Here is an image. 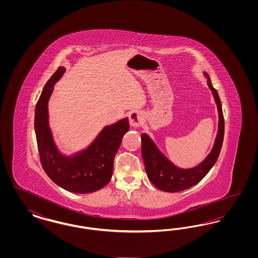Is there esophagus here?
<instances>
[{
	"mask_svg": "<svg viewBox=\"0 0 258 258\" xmlns=\"http://www.w3.org/2000/svg\"><path fill=\"white\" fill-rule=\"evenodd\" d=\"M143 121H144L143 116H142V114H141L140 112H138V111H135V112H133V113L130 115V123H131L133 126H135V127H137V126L141 125V124L143 123Z\"/></svg>",
	"mask_w": 258,
	"mask_h": 258,
	"instance_id": "34e87169",
	"label": "esophagus"
}]
</instances>
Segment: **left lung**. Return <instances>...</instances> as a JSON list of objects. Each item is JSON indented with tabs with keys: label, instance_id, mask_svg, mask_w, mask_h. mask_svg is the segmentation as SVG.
<instances>
[{
	"label": "left lung",
	"instance_id": "obj_1",
	"mask_svg": "<svg viewBox=\"0 0 258 258\" xmlns=\"http://www.w3.org/2000/svg\"><path fill=\"white\" fill-rule=\"evenodd\" d=\"M205 75L208 78L207 83L216 100L220 118L219 131L215 140L214 147L205 160L194 168H179L174 165L165 156H163V154L146 134L141 135V152L148 178L153 184H155L156 187L162 191H182L198 184L208 174V172L214 166L220 156L224 136V118L219 94L212 85L208 74L205 73Z\"/></svg>",
	"mask_w": 258,
	"mask_h": 258
}]
</instances>
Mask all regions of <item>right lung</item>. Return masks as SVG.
<instances>
[{"instance_id": "1", "label": "right lung", "mask_w": 258, "mask_h": 258, "mask_svg": "<svg viewBox=\"0 0 258 258\" xmlns=\"http://www.w3.org/2000/svg\"><path fill=\"white\" fill-rule=\"evenodd\" d=\"M66 69L59 67L49 78L37 100L35 131L40 163L50 179L66 190L91 194L109 183L114 157L123 136L130 130L127 118L105 126L86 150L73 157L62 156L56 147L48 124V100L54 84Z\"/></svg>"}]
</instances>
